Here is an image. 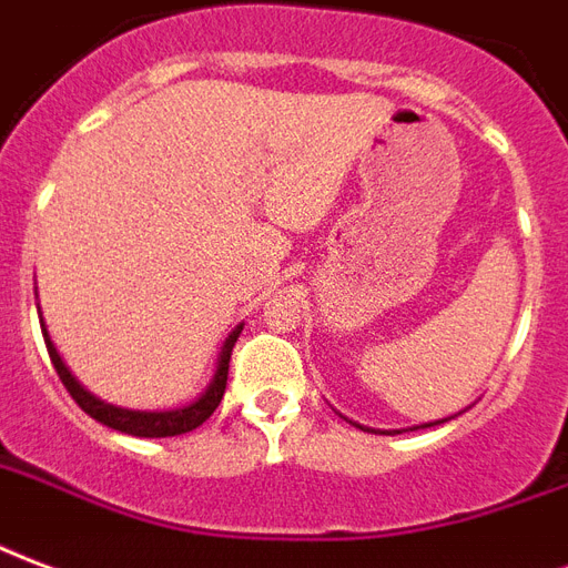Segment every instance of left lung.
<instances>
[{"instance_id":"left-lung-1","label":"left lung","mask_w":568,"mask_h":568,"mask_svg":"<svg viewBox=\"0 0 568 568\" xmlns=\"http://www.w3.org/2000/svg\"><path fill=\"white\" fill-rule=\"evenodd\" d=\"M463 415V412H459ZM456 417V415H450ZM450 417H442V420H429V424H420V426H412V429H426V426H438V424H447ZM349 420V417H346ZM353 426H358V429H364V433H379V435H399V433H406V429H371V426H362V424H355V420H349Z\"/></svg>"}]
</instances>
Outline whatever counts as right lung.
Wrapping results in <instances>:
<instances>
[{
	"instance_id": "obj_1",
	"label": "right lung",
	"mask_w": 568,
	"mask_h": 568,
	"mask_svg": "<svg viewBox=\"0 0 568 568\" xmlns=\"http://www.w3.org/2000/svg\"><path fill=\"white\" fill-rule=\"evenodd\" d=\"M34 298H38V287H34ZM41 316V332H43V341H47V349H50V358H52V367L59 373V379L64 382V388L70 390V397L77 399L79 408L91 415L94 420H100L103 426L109 429H118V433H126V435H135V438H169V435H183V433H192L195 426H201L206 417L213 415L219 403L224 397V385H227V367H231V353H234L236 346V337L243 332V323L236 325L234 332L224 337L222 349H219V358H215V371H213V379L206 382V388L197 394L192 403L186 406H178V408H156V412H142V408H124V406H112V403H105V399L94 397L91 390L82 385V382L68 371V364L61 362L59 349L52 344L50 332H47V323H43V314L38 311Z\"/></svg>"
}]
</instances>
